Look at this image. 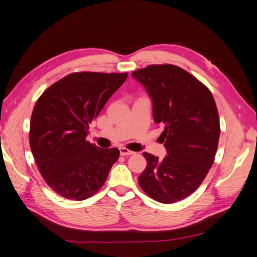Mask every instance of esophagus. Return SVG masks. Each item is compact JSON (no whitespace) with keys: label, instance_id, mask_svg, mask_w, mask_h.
I'll use <instances>...</instances> for the list:
<instances>
[{"label":"esophagus","instance_id":"esophagus-1","mask_svg":"<svg viewBox=\"0 0 257 257\" xmlns=\"http://www.w3.org/2000/svg\"><path fill=\"white\" fill-rule=\"evenodd\" d=\"M119 150H120V154L123 155V157H124V155H133V154H135L134 151H131V150L126 149V148H123V147L119 148Z\"/></svg>","mask_w":257,"mask_h":257}]
</instances>
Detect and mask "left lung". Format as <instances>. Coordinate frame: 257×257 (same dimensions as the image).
Masks as SVG:
<instances>
[{"instance_id": "8db88e82", "label": "left lung", "mask_w": 257, "mask_h": 257, "mask_svg": "<svg viewBox=\"0 0 257 257\" xmlns=\"http://www.w3.org/2000/svg\"><path fill=\"white\" fill-rule=\"evenodd\" d=\"M132 77L152 99L167 151L163 160L144 152L147 166L138 183L151 198L172 204L195 191L213 164L220 138L216 105L203 83L175 65H150Z\"/></svg>"}]
</instances>
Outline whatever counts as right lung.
Here are the masks:
<instances>
[{
	"label": "right lung",
	"instance_id": "add662e5",
	"mask_svg": "<svg viewBox=\"0 0 257 257\" xmlns=\"http://www.w3.org/2000/svg\"><path fill=\"white\" fill-rule=\"evenodd\" d=\"M126 78L127 73H74L38 98L31 116V151L59 195L83 200L105 183L120 151L102 149L85 138L91 122Z\"/></svg>",
	"mask_w": 257,
	"mask_h": 257
}]
</instances>
